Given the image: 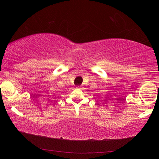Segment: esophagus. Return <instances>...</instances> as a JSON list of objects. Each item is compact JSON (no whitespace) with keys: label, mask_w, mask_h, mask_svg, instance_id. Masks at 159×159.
I'll use <instances>...</instances> for the list:
<instances>
[{"label":"esophagus","mask_w":159,"mask_h":159,"mask_svg":"<svg viewBox=\"0 0 159 159\" xmlns=\"http://www.w3.org/2000/svg\"><path fill=\"white\" fill-rule=\"evenodd\" d=\"M76 87H77V88H80V87H80V86H77Z\"/></svg>","instance_id":"34e87169"}]
</instances>
